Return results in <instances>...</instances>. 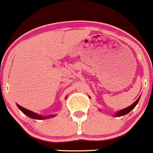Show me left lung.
I'll use <instances>...</instances> for the list:
<instances>
[{"label": "left lung", "mask_w": 153, "mask_h": 153, "mask_svg": "<svg viewBox=\"0 0 153 153\" xmlns=\"http://www.w3.org/2000/svg\"><path fill=\"white\" fill-rule=\"evenodd\" d=\"M139 100H140V97H139L138 99H137V100H136L135 102H134V103H132L131 105L128 106L127 108H123V109L120 110L119 111H117V112L115 113V114H114V115H115L116 117H120V116H123V115H125V114H127L128 112H130V111H131V110H132L133 108H134V107L136 106V105H137V102H138Z\"/></svg>", "instance_id": "left-lung-1"}]
</instances>
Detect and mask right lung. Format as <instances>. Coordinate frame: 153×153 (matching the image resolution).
<instances>
[{
    "instance_id": "add662e5",
    "label": "right lung",
    "mask_w": 153,
    "mask_h": 153,
    "mask_svg": "<svg viewBox=\"0 0 153 153\" xmlns=\"http://www.w3.org/2000/svg\"><path fill=\"white\" fill-rule=\"evenodd\" d=\"M17 106L19 107V109H20L21 111L24 113V114H26L27 116H28V117H30V118L36 119V120H43V119L50 118V117H54V116H55V115H50V116H47V117H45V116H44L43 117V116L39 115V114H36V113L33 112L32 111H30V110H28V109H26L25 108L21 106V105H19V104H17Z\"/></svg>"
}]
</instances>
